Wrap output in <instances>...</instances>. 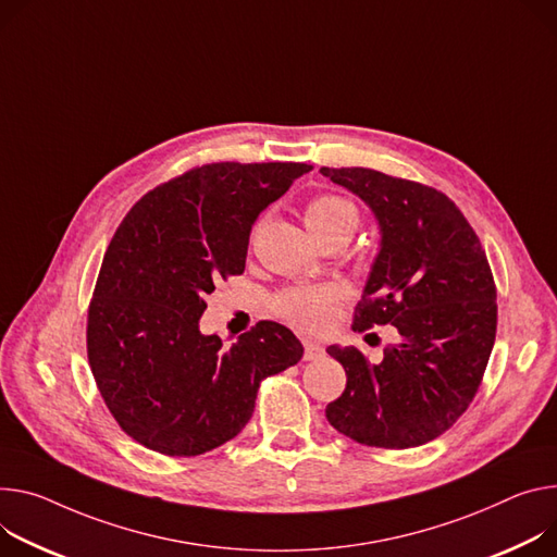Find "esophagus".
<instances>
[{"instance_id":"obj_1","label":"esophagus","mask_w":557,"mask_h":557,"mask_svg":"<svg viewBox=\"0 0 557 557\" xmlns=\"http://www.w3.org/2000/svg\"><path fill=\"white\" fill-rule=\"evenodd\" d=\"M324 356V346L313 342V339H305V360L307 362H313V360H320Z\"/></svg>"}]
</instances>
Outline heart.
<instances>
[{
    "label": "heart",
    "instance_id": "b5f03b06",
    "mask_svg": "<svg viewBox=\"0 0 557 557\" xmlns=\"http://www.w3.org/2000/svg\"><path fill=\"white\" fill-rule=\"evenodd\" d=\"M305 220L313 237L322 239L333 233L352 235V231L358 228L360 215L348 199L322 193L307 205ZM339 299L342 288L337 286H299L280 293L271 307L280 320L301 331H322L333 322Z\"/></svg>",
    "mask_w": 557,
    "mask_h": 557
}]
</instances>
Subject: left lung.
<instances>
[{
    "label": "left lung",
    "mask_w": 557,
    "mask_h": 557,
    "mask_svg": "<svg viewBox=\"0 0 557 557\" xmlns=\"http://www.w3.org/2000/svg\"><path fill=\"white\" fill-rule=\"evenodd\" d=\"M320 173L356 193L380 224L352 331L393 324L399 339L371 364L356 346H329L346 371L326 420L346 437L411 448L448 431L473 401L495 342V282L486 252L453 201L373 169Z\"/></svg>",
    "instance_id": "8db88e82"
}]
</instances>
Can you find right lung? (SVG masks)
I'll use <instances>...</instances> for the list:
<instances>
[{
    "mask_svg": "<svg viewBox=\"0 0 557 557\" xmlns=\"http://www.w3.org/2000/svg\"><path fill=\"white\" fill-rule=\"evenodd\" d=\"M313 166L220 162L148 190L115 231L88 307L92 377L126 435L171 458L233 440L260 382L305 346L262 320L224 346L201 335L215 282L242 275L258 215Z\"/></svg>",
    "mask_w": 557,
    "mask_h": 557,
    "instance_id": "1",
    "label": "right lung"
}]
</instances>
